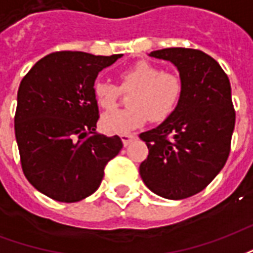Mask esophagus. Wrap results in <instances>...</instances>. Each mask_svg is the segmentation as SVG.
<instances>
[{"label": "esophagus", "instance_id": "obj_1", "mask_svg": "<svg viewBox=\"0 0 253 253\" xmlns=\"http://www.w3.org/2000/svg\"><path fill=\"white\" fill-rule=\"evenodd\" d=\"M121 138H122V142H123V145L127 146V145H130V143L135 139V135H134V134H123V135H121Z\"/></svg>", "mask_w": 253, "mask_h": 253}]
</instances>
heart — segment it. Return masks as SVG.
Wrapping results in <instances>:
<instances>
[{
	"label": "heart",
	"instance_id": "obj_1",
	"mask_svg": "<svg viewBox=\"0 0 253 253\" xmlns=\"http://www.w3.org/2000/svg\"><path fill=\"white\" fill-rule=\"evenodd\" d=\"M122 89H135L130 96L126 110L104 114L100 127L108 134H128L142 127L149 118L163 122L172 115L181 96V81L173 73L148 61H139L121 73ZM121 89L118 85L99 80L93 85V97L100 108L114 110L118 104Z\"/></svg>",
	"mask_w": 253,
	"mask_h": 253
}]
</instances>
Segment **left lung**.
Returning a JSON list of instances; mask_svg holds the SVG:
<instances>
[{"label": "left lung", "mask_w": 253, "mask_h": 253, "mask_svg": "<svg viewBox=\"0 0 253 253\" xmlns=\"http://www.w3.org/2000/svg\"><path fill=\"white\" fill-rule=\"evenodd\" d=\"M149 57L173 63L183 89L172 115L141 134L149 154L139 175L156 195L179 201L205 190L228 160L236 121L232 89L219 63L203 51L172 47Z\"/></svg>", "instance_id": "obj_1"}]
</instances>
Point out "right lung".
<instances>
[{"label":"right lung","mask_w":253,"mask_h":253,"mask_svg":"<svg viewBox=\"0 0 253 253\" xmlns=\"http://www.w3.org/2000/svg\"><path fill=\"white\" fill-rule=\"evenodd\" d=\"M122 54H48L27 73L17 92L14 134L27 180L54 201L73 203L97 190L107 163L123 148L118 135L96 131L93 85Z\"/></svg>","instance_id":"right-lung-1"}]
</instances>
